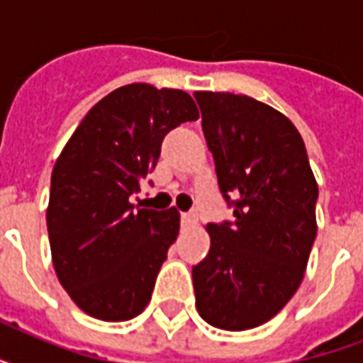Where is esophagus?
<instances>
[{
    "label": "esophagus",
    "instance_id": "esophagus-1",
    "mask_svg": "<svg viewBox=\"0 0 363 363\" xmlns=\"http://www.w3.org/2000/svg\"><path fill=\"white\" fill-rule=\"evenodd\" d=\"M181 218L184 226H196V224H198V211L192 209L188 211V213H182Z\"/></svg>",
    "mask_w": 363,
    "mask_h": 363
}]
</instances>
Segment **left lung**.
Returning <instances> with one entry per match:
<instances>
[{"instance_id":"8db88e82","label":"left lung","mask_w":363,"mask_h":363,"mask_svg":"<svg viewBox=\"0 0 363 363\" xmlns=\"http://www.w3.org/2000/svg\"><path fill=\"white\" fill-rule=\"evenodd\" d=\"M194 98L218 186L233 205V222L205 226L211 248L192 267L196 307L211 326L245 332L271 320L303 281L318 184L303 139L282 113L239 94Z\"/></svg>"}]
</instances>
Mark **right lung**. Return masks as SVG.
<instances>
[{
	"mask_svg": "<svg viewBox=\"0 0 363 363\" xmlns=\"http://www.w3.org/2000/svg\"><path fill=\"white\" fill-rule=\"evenodd\" d=\"M198 118L184 90L133 82L94 105L60 152L48 241L60 284L86 315L124 322L150 301L181 215L135 209L130 196L158 164L165 133Z\"/></svg>",
	"mask_w": 363,
	"mask_h": 363,
	"instance_id": "add662e5",
	"label": "right lung"
}]
</instances>
